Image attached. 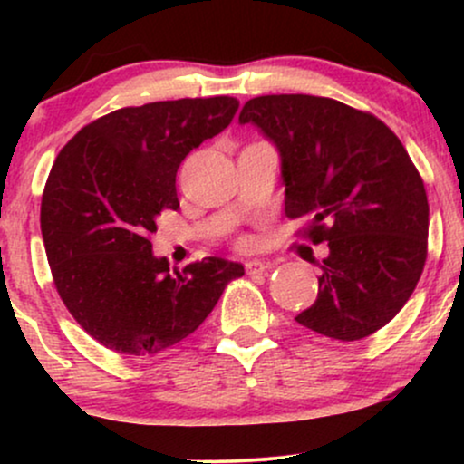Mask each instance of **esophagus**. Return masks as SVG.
Masks as SVG:
<instances>
[{
    "label": "esophagus",
    "mask_w": 464,
    "mask_h": 464,
    "mask_svg": "<svg viewBox=\"0 0 464 464\" xmlns=\"http://www.w3.org/2000/svg\"><path fill=\"white\" fill-rule=\"evenodd\" d=\"M266 270H270V264L264 259H248L246 262V273L248 275H262Z\"/></svg>",
    "instance_id": "obj_1"
}]
</instances>
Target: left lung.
<instances>
[{"label":"left lung","mask_w":464,"mask_h":464,"mask_svg":"<svg viewBox=\"0 0 464 464\" xmlns=\"http://www.w3.org/2000/svg\"><path fill=\"white\" fill-rule=\"evenodd\" d=\"M253 124L279 152L287 218H310L327 242L316 301L295 318L327 338L360 340L406 305L428 255L430 207L406 148L382 120L303 93L248 100Z\"/></svg>","instance_id":"8db88e82"}]
</instances>
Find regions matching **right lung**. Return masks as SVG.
Instances as JSON below:
<instances>
[{"label": "right lung", "instance_id": "obj_1", "mask_svg": "<svg viewBox=\"0 0 464 464\" xmlns=\"http://www.w3.org/2000/svg\"><path fill=\"white\" fill-rule=\"evenodd\" d=\"M237 109V98L218 95L113 111L52 165L41 202L47 262L69 314L106 349L161 353L194 334L244 275L222 257L172 273L150 242L161 211L179 209V165Z\"/></svg>", "mask_w": 464, "mask_h": 464}]
</instances>
